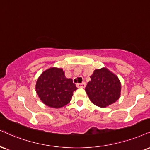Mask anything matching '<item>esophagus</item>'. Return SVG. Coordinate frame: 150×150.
Instances as JSON below:
<instances>
[{
    "label": "esophagus",
    "mask_w": 150,
    "mask_h": 150,
    "mask_svg": "<svg viewBox=\"0 0 150 150\" xmlns=\"http://www.w3.org/2000/svg\"><path fill=\"white\" fill-rule=\"evenodd\" d=\"M76 86H77V88H85L86 86V83L85 82L82 83H77Z\"/></svg>",
    "instance_id": "esophagus-1"
}]
</instances>
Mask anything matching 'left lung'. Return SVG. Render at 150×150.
<instances>
[{
    "instance_id": "left-lung-1",
    "label": "left lung",
    "mask_w": 150,
    "mask_h": 150,
    "mask_svg": "<svg viewBox=\"0 0 150 150\" xmlns=\"http://www.w3.org/2000/svg\"><path fill=\"white\" fill-rule=\"evenodd\" d=\"M86 92L96 106L104 108L117 101L121 94V83L118 77L106 67L97 69L90 76Z\"/></svg>"
}]
</instances>
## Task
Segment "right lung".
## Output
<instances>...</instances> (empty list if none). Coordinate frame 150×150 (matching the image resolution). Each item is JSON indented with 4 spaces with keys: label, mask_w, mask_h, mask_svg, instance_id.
Instances as JSON below:
<instances>
[{
    "label": "right lung",
    "mask_w": 150,
    "mask_h": 150,
    "mask_svg": "<svg viewBox=\"0 0 150 150\" xmlns=\"http://www.w3.org/2000/svg\"><path fill=\"white\" fill-rule=\"evenodd\" d=\"M35 89L46 106L60 108L71 101L77 89L71 79H67L62 68L50 67L43 71L37 81Z\"/></svg>",
    "instance_id": "obj_1"
}]
</instances>
